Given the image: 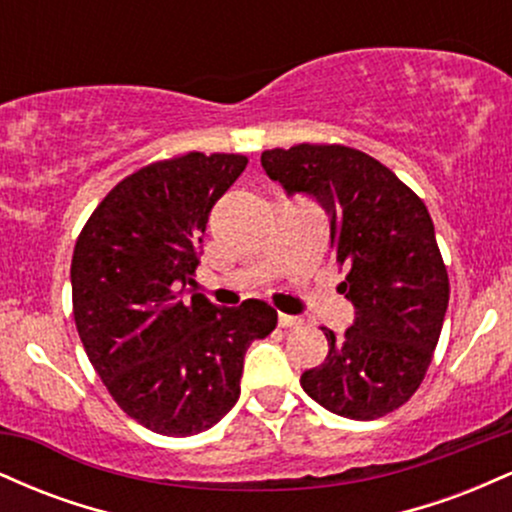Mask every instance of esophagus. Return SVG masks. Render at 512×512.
<instances>
[{
	"mask_svg": "<svg viewBox=\"0 0 512 512\" xmlns=\"http://www.w3.org/2000/svg\"><path fill=\"white\" fill-rule=\"evenodd\" d=\"M303 320L301 317H293V315H279V327H284V330H289V327H301Z\"/></svg>",
	"mask_w": 512,
	"mask_h": 512,
	"instance_id": "esophagus-1",
	"label": "esophagus"
}]
</instances>
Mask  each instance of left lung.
<instances>
[{
  "label": "left lung",
  "instance_id": "obj_1",
  "mask_svg": "<svg viewBox=\"0 0 512 512\" xmlns=\"http://www.w3.org/2000/svg\"><path fill=\"white\" fill-rule=\"evenodd\" d=\"M262 168L289 195H310L330 214V238L356 308L342 337L325 330L327 358L301 375L332 414L373 421L409 402L436 351L450 281L431 214L390 168L342 144L269 149Z\"/></svg>",
  "mask_w": 512,
  "mask_h": 512
}]
</instances>
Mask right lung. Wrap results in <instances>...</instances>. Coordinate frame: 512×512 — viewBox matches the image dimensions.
Listing matches in <instances>:
<instances>
[{"label": "right lung", "instance_id": "obj_1", "mask_svg": "<svg viewBox=\"0 0 512 512\" xmlns=\"http://www.w3.org/2000/svg\"><path fill=\"white\" fill-rule=\"evenodd\" d=\"M248 166L190 154L120 180L74 245L72 303L88 361L127 416L170 438L219 424L240 397L243 358L276 327L272 305L216 308L195 284L209 211Z\"/></svg>", "mask_w": 512, "mask_h": 512}]
</instances>
